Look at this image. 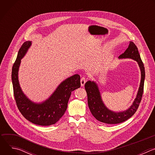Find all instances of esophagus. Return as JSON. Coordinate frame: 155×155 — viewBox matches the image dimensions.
<instances>
[{
	"mask_svg": "<svg viewBox=\"0 0 155 155\" xmlns=\"http://www.w3.org/2000/svg\"><path fill=\"white\" fill-rule=\"evenodd\" d=\"M80 83H81V86H83L86 83V78L84 77H82L80 80Z\"/></svg>",
	"mask_w": 155,
	"mask_h": 155,
	"instance_id": "esophagus-1",
	"label": "esophagus"
}]
</instances>
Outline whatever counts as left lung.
Segmentation results:
<instances>
[{
    "label": "left lung",
    "mask_w": 155,
    "mask_h": 155,
    "mask_svg": "<svg viewBox=\"0 0 155 155\" xmlns=\"http://www.w3.org/2000/svg\"><path fill=\"white\" fill-rule=\"evenodd\" d=\"M118 58L134 59L137 62L141 72V80L139 90L136 99L129 108L122 112L112 111L108 109L103 102L98 85L95 81L89 80L84 84L87 96L88 107L92 115L97 120L106 124H118L130 118L137 111L143 93L145 77V68L136 45L132 41H130L128 48Z\"/></svg>",
    "instance_id": "left-lung-1"
}]
</instances>
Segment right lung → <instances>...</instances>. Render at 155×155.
<instances>
[{"instance_id":"add662e5","label":"right lung","mask_w":155,"mask_h":155,"mask_svg":"<svg viewBox=\"0 0 155 155\" xmlns=\"http://www.w3.org/2000/svg\"><path fill=\"white\" fill-rule=\"evenodd\" d=\"M31 45V41H26L22 45L13 65L12 80L14 96L19 112L26 120L35 124L50 126L58 122L64 114L72 92L81 86L80 77L75 74L62 81L45 101L41 103L32 102L22 91L18 80L21 60Z\"/></svg>"}]
</instances>
